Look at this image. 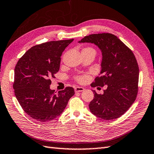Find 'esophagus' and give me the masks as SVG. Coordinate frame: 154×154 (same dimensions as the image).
Segmentation results:
<instances>
[{"instance_id":"34e87169","label":"esophagus","mask_w":154,"mask_h":154,"mask_svg":"<svg viewBox=\"0 0 154 154\" xmlns=\"http://www.w3.org/2000/svg\"><path fill=\"white\" fill-rule=\"evenodd\" d=\"M85 90V88L82 87H79V86H77L76 88H75V92H81Z\"/></svg>"}]
</instances>
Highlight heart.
Wrapping results in <instances>:
<instances>
[{
    "mask_svg": "<svg viewBox=\"0 0 154 154\" xmlns=\"http://www.w3.org/2000/svg\"><path fill=\"white\" fill-rule=\"evenodd\" d=\"M82 51H90V52H94L95 54V50L91 47H86L84 49L82 50ZM75 79L77 82L80 83H85L86 82L88 79V77L86 75H79L75 77Z\"/></svg>",
    "mask_w": 154,
    "mask_h": 154,
    "instance_id": "heart-1",
    "label": "heart"
}]
</instances>
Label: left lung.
<instances>
[{
    "instance_id": "1",
    "label": "left lung",
    "mask_w": 154,
    "mask_h": 154,
    "mask_svg": "<svg viewBox=\"0 0 154 154\" xmlns=\"http://www.w3.org/2000/svg\"><path fill=\"white\" fill-rule=\"evenodd\" d=\"M79 42L94 43L102 52L100 76L92 87L106 85L103 94L94 91L91 112L102 119H117L128 110L137 97L139 69L135 57L119 38L108 33L91 34Z\"/></svg>"
}]
</instances>
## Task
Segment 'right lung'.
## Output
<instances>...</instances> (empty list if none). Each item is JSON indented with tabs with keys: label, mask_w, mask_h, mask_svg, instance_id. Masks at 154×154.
<instances>
[{
	"label": "right lung",
	"mask_w": 154,
	"mask_h": 154,
	"mask_svg": "<svg viewBox=\"0 0 154 154\" xmlns=\"http://www.w3.org/2000/svg\"><path fill=\"white\" fill-rule=\"evenodd\" d=\"M73 39L50 41L34 46L19 60L13 85L16 98L23 110L38 122L59 116L75 94L72 87L59 91L50 88L51 78L58 72L60 56Z\"/></svg>",
	"instance_id": "obj_1"
}]
</instances>
